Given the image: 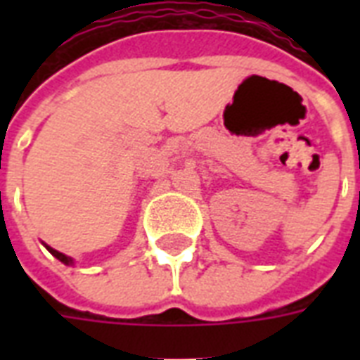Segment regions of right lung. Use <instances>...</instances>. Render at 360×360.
Masks as SVG:
<instances>
[{"mask_svg": "<svg viewBox=\"0 0 360 360\" xmlns=\"http://www.w3.org/2000/svg\"><path fill=\"white\" fill-rule=\"evenodd\" d=\"M48 248V252H50V254H52V256H56L59 259V262H63V263H67V265H70V263H72V259H70L69 256H65V254H61V252H58V250H53L52 246H46Z\"/></svg>", "mask_w": 360, "mask_h": 360, "instance_id": "right-lung-1", "label": "right lung"}]
</instances>
